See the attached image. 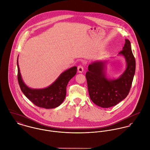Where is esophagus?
I'll list each match as a JSON object with an SVG mask.
<instances>
[{
	"mask_svg": "<svg viewBox=\"0 0 150 150\" xmlns=\"http://www.w3.org/2000/svg\"><path fill=\"white\" fill-rule=\"evenodd\" d=\"M84 71V68H83V66H79L78 67V71L79 73H82Z\"/></svg>",
	"mask_w": 150,
	"mask_h": 150,
	"instance_id": "obj_1",
	"label": "esophagus"
}]
</instances>
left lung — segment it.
I'll return each instance as SVG.
<instances>
[{
    "label": "left lung",
    "mask_w": 150,
    "mask_h": 150,
    "mask_svg": "<svg viewBox=\"0 0 150 150\" xmlns=\"http://www.w3.org/2000/svg\"><path fill=\"white\" fill-rule=\"evenodd\" d=\"M118 55L124 57L126 68L116 79L108 78L106 75V68L109 60L92 62L86 74L90 99L101 108H108L116 105L127 97L131 87L136 62L129 40L125 39L122 50Z\"/></svg>",
    "instance_id": "obj_1"
}]
</instances>
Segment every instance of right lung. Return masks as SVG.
<instances>
[{
	"label": "right lung",
	"mask_w": 150,
	"mask_h": 150,
	"mask_svg": "<svg viewBox=\"0 0 150 150\" xmlns=\"http://www.w3.org/2000/svg\"><path fill=\"white\" fill-rule=\"evenodd\" d=\"M17 58L18 80L24 95L35 106L45 109H53L60 106L66 98V87L68 82L75 75L76 66L63 72L53 83L44 88H32L23 82L20 72Z\"/></svg>",
	"instance_id": "obj_1"
}]
</instances>
